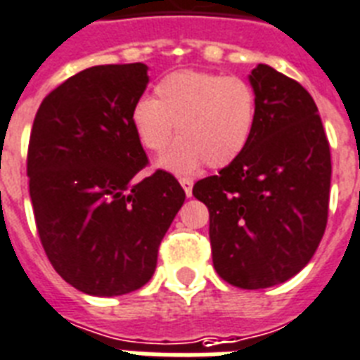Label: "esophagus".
<instances>
[{
    "label": "esophagus",
    "instance_id": "34e87169",
    "mask_svg": "<svg viewBox=\"0 0 360 360\" xmlns=\"http://www.w3.org/2000/svg\"><path fill=\"white\" fill-rule=\"evenodd\" d=\"M180 186L184 188L186 195H188V197H191V191H193V180H191V178L182 176V178H180Z\"/></svg>",
    "mask_w": 360,
    "mask_h": 360
}]
</instances>
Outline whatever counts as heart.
I'll use <instances>...</instances> for the list:
<instances>
[{"mask_svg": "<svg viewBox=\"0 0 360 360\" xmlns=\"http://www.w3.org/2000/svg\"><path fill=\"white\" fill-rule=\"evenodd\" d=\"M156 98L130 111L131 130L145 150L163 152L176 126V145L160 165L189 174L206 163L223 169L245 152L255 134L258 102L247 79L215 72L180 70L160 79Z\"/></svg>", "mask_w": 360, "mask_h": 360, "instance_id": "heart-1", "label": "heart"}]
</instances>
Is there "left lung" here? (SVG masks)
Masks as SVG:
<instances>
[{"instance_id": "obj_1", "label": "left lung", "mask_w": 360, "mask_h": 360, "mask_svg": "<svg viewBox=\"0 0 360 360\" xmlns=\"http://www.w3.org/2000/svg\"><path fill=\"white\" fill-rule=\"evenodd\" d=\"M255 134L234 163L202 178L193 195L208 206L215 271L232 286L269 288L314 257L327 225L330 152L314 100L267 65L249 76Z\"/></svg>"}]
</instances>
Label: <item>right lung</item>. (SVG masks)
Instances as JSON below:
<instances>
[{
  "instance_id": "1",
  "label": "right lung",
  "mask_w": 360,
  "mask_h": 360,
  "mask_svg": "<svg viewBox=\"0 0 360 360\" xmlns=\"http://www.w3.org/2000/svg\"><path fill=\"white\" fill-rule=\"evenodd\" d=\"M148 66L100 65L53 89L34 115L27 150L30 197L46 257L66 283L113 297L145 286L182 208L171 172L139 178L148 163L130 111Z\"/></svg>"
}]
</instances>
